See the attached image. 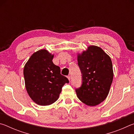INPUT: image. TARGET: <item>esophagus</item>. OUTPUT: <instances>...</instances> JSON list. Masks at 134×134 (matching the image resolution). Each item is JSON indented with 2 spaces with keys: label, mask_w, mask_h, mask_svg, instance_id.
<instances>
[{
  "label": "esophagus",
  "mask_w": 134,
  "mask_h": 134,
  "mask_svg": "<svg viewBox=\"0 0 134 134\" xmlns=\"http://www.w3.org/2000/svg\"><path fill=\"white\" fill-rule=\"evenodd\" d=\"M67 78H68V79H69V80H71V76H70V75L68 76H67Z\"/></svg>",
  "instance_id": "1"
}]
</instances>
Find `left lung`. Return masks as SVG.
<instances>
[{
  "instance_id": "1",
  "label": "left lung",
  "mask_w": 134,
  "mask_h": 134,
  "mask_svg": "<svg viewBox=\"0 0 134 134\" xmlns=\"http://www.w3.org/2000/svg\"><path fill=\"white\" fill-rule=\"evenodd\" d=\"M82 83L76 89L78 98L89 106H96L105 100L112 83L113 72L110 57L102 49L91 45L77 57Z\"/></svg>"
}]
</instances>
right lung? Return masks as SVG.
I'll return each mask as SVG.
<instances>
[{"label":"right lung","mask_w":134,"mask_h":134,"mask_svg":"<svg viewBox=\"0 0 134 134\" xmlns=\"http://www.w3.org/2000/svg\"><path fill=\"white\" fill-rule=\"evenodd\" d=\"M54 55L46 49L34 53L25 65L24 75L29 97L38 105H49L58 99L68 79L53 62Z\"/></svg>","instance_id":"obj_1"}]
</instances>
